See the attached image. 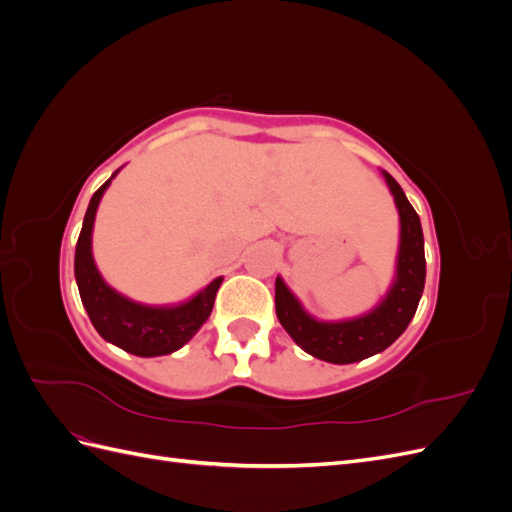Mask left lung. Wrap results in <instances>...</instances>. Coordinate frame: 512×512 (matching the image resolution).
I'll use <instances>...</instances> for the list:
<instances>
[{
  "instance_id": "obj_1",
  "label": "left lung",
  "mask_w": 512,
  "mask_h": 512,
  "mask_svg": "<svg viewBox=\"0 0 512 512\" xmlns=\"http://www.w3.org/2000/svg\"><path fill=\"white\" fill-rule=\"evenodd\" d=\"M391 185L401 218V243L397 256V280L374 312L348 322H318L303 312L299 301L282 282L275 280V312L282 327L307 354L329 363H356L389 348L408 329L425 288L423 228L418 213L408 203L399 183L384 173Z\"/></svg>"
}]
</instances>
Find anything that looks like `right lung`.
Segmentation results:
<instances>
[{"instance_id": "obj_1", "label": "right lung", "mask_w": 512, "mask_h": 512, "mask_svg": "<svg viewBox=\"0 0 512 512\" xmlns=\"http://www.w3.org/2000/svg\"><path fill=\"white\" fill-rule=\"evenodd\" d=\"M108 179L91 196L83 220L79 241L74 254V275L79 284L81 301L87 309L89 320L96 331L121 350L136 356H160L179 350L192 335L203 327L209 318L215 292H218L222 277L213 280L203 292L179 307H145L121 297L113 288H108L100 277L94 258H91V228H94L96 209Z\"/></svg>"}]
</instances>
